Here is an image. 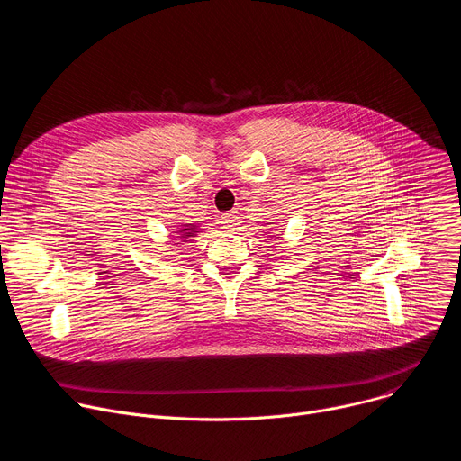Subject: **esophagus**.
I'll list each match as a JSON object with an SVG mask.
<instances>
[{"label": "esophagus", "mask_w": 461, "mask_h": 461, "mask_svg": "<svg viewBox=\"0 0 461 461\" xmlns=\"http://www.w3.org/2000/svg\"><path fill=\"white\" fill-rule=\"evenodd\" d=\"M233 222H235V215H233V213H224V215L221 217V224H222L224 230H230V228L233 226Z\"/></svg>", "instance_id": "1"}]
</instances>
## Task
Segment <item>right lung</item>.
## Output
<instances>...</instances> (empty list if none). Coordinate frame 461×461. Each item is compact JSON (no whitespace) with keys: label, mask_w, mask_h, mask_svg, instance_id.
Returning a JSON list of instances; mask_svg holds the SVG:
<instances>
[{"label":"right lung","mask_w":461,"mask_h":461,"mask_svg":"<svg viewBox=\"0 0 461 461\" xmlns=\"http://www.w3.org/2000/svg\"><path fill=\"white\" fill-rule=\"evenodd\" d=\"M176 233L180 235V239H189V237H193L196 231H194V226H193V224H184ZM182 242H185V240H182Z\"/></svg>","instance_id":"add662e5"}]
</instances>
